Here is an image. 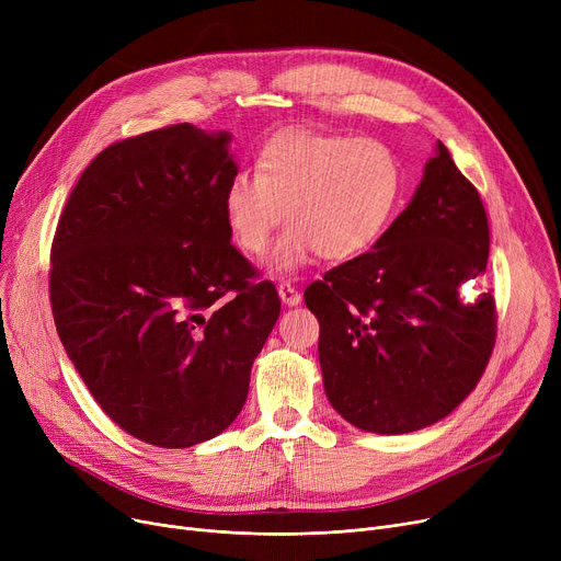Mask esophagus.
I'll use <instances>...</instances> for the list:
<instances>
[{
    "instance_id": "obj_1",
    "label": "esophagus",
    "mask_w": 561,
    "mask_h": 561,
    "mask_svg": "<svg viewBox=\"0 0 561 561\" xmlns=\"http://www.w3.org/2000/svg\"><path fill=\"white\" fill-rule=\"evenodd\" d=\"M277 290H279V298H282V302H284L286 307H296V305H300L302 296H300V290H298L296 286H290L288 282H284V284H279V286H277Z\"/></svg>"
}]
</instances>
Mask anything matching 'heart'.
Returning a JSON list of instances; mask_svg holds the SVG:
<instances>
[{"label":"heart","mask_w":561,"mask_h":561,"mask_svg":"<svg viewBox=\"0 0 561 561\" xmlns=\"http://www.w3.org/2000/svg\"><path fill=\"white\" fill-rule=\"evenodd\" d=\"M404 168L379 138L286 131L263 147L256 174L236 172L222 195L233 243L261 256L284 220L273 268L293 273L316 252L345 261L366 252L391 225Z\"/></svg>","instance_id":"1"}]
</instances>
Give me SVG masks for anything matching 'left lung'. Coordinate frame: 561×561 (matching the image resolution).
<instances>
[{
	"instance_id": "1",
	"label": "left lung",
	"mask_w": 561,
	"mask_h": 561,
	"mask_svg": "<svg viewBox=\"0 0 561 561\" xmlns=\"http://www.w3.org/2000/svg\"><path fill=\"white\" fill-rule=\"evenodd\" d=\"M489 222L478 188L436 142L407 209L370 252L305 290L320 322L328 400L359 430L407 434L446 419L478 387L495 343Z\"/></svg>"
}]
</instances>
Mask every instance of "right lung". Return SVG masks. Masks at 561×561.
<instances>
[{
  "instance_id": "1",
  "label": "right lung",
  "mask_w": 561,
  "mask_h": 561,
  "mask_svg": "<svg viewBox=\"0 0 561 561\" xmlns=\"http://www.w3.org/2000/svg\"><path fill=\"white\" fill-rule=\"evenodd\" d=\"M229 140L182 123L108 145L54 233L58 339L104 414L159 448L233 423L282 309L229 241Z\"/></svg>"
}]
</instances>
